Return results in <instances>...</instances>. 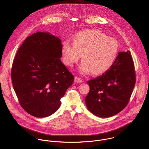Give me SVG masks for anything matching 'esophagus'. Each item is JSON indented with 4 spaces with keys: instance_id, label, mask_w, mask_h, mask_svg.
Instances as JSON below:
<instances>
[{
    "instance_id": "esophagus-1",
    "label": "esophagus",
    "mask_w": 149,
    "mask_h": 149,
    "mask_svg": "<svg viewBox=\"0 0 149 149\" xmlns=\"http://www.w3.org/2000/svg\"><path fill=\"white\" fill-rule=\"evenodd\" d=\"M74 81H75V82H76V83H82V82H83L82 79H80V78H79V77H77V76L75 77V78H74Z\"/></svg>"
}]
</instances>
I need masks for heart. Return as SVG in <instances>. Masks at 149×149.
<instances>
[{
  "mask_svg": "<svg viewBox=\"0 0 149 149\" xmlns=\"http://www.w3.org/2000/svg\"><path fill=\"white\" fill-rule=\"evenodd\" d=\"M118 51V43L115 38L95 29L76 33L73 43L66 41L62 47L65 64L72 66L82 54L80 72L86 74L91 72L93 75L103 74L109 69L117 58Z\"/></svg>",
  "mask_w": 149,
  "mask_h": 149,
  "instance_id": "b5f03b06",
  "label": "heart"
}]
</instances>
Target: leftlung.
Segmentation results:
<instances>
[{
    "instance_id": "obj_1",
    "label": "left lung",
    "mask_w": 149,
    "mask_h": 149,
    "mask_svg": "<svg viewBox=\"0 0 149 149\" xmlns=\"http://www.w3.org/2000/svg\"><path fill=\"white\" fill-rule=\"evenodd\" d=\"M135 80L134 64L130 51L119 52L109 69L87 81L90 88L85 99L88 109L102 118L118 113L127 105Z\"/></svg>"
}]
</instances>
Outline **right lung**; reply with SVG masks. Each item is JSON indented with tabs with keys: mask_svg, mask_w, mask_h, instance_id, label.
<instances>
[{
	"mask_svg": "<svg viewBox=\"0 0 149 149\" xmlns=\"http://www.w3.org/2000/svg\"><path fill=\"white\" fill-rule=\"evenodd\" d=\"M61 41L49 33L28 37L14 58L11 79L22 107L30 115L43 118L54 113L72 85L74 76L62 63Z\"/></svg>",
	"mask_w": 149,
	"mask_h": 149,
	"instance_id": "obj_1",
	"label": "right lung"
}]
</instances>
